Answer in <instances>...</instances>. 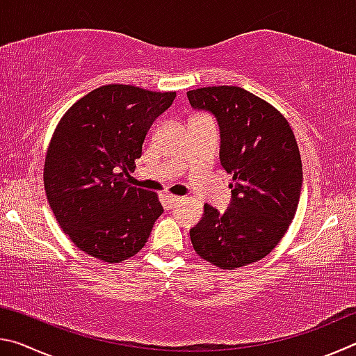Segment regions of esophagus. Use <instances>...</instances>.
I'll use <instances>...</instances> for the list:
<instances>
[{
    "label": "esophagus",
    "instance_id": "obj_1",
    "mask_svg": "<svg viewBox=\"0 0 356 356\" xmlns=\"http://www.w3.org/2000/svg\"><path fill=\"white\" fill-rule=\"evenodd\" d=\"M166 201H168V204H170V207H174V206H176V204L180 201V197H179V196L168 195V196H166Z\"/></svg>",
    "mask_w": 356,
    "mask_h": 356
}]
</instances>
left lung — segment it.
<instances>
[{"label": "left lung", "mask_w": 356, "mask_h": 356, "mask_svg": "<svg viewBox=\"0 0 356 356\" xmlns=\"http://www.w3.org/2000/svg\"><path fill=\"white\" fill-rule=\"evenodd\" d=\"M190 105L218 119L220 160L232 174V201L225 213L204 204L202 220L190 229L204 261L234 270L272 251L297 212L303 168L287 119L268 102L238 86H209L186 92Z\"/></svg>", "instance_id": "obj_1"}]
</instances>
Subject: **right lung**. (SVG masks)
Instances as JSON below:
<instances>
[{"mask_svg": "<svg viewBox=\"0 0 356 356\" xmlns=\"http://www.w3.org/2000/svg\"><path fill=\"white\" fill-rule=\"evenodd\" d=\"M176 92L106 84L75 102L47 149L44 186L63 231L108 264L135 256L163 213L159 195L127 185L154 120Z\"/></svg>", "mask_w": 356, "mask_h": 356, "instance_id": "1", "label": "right lung"}]
</instances>
